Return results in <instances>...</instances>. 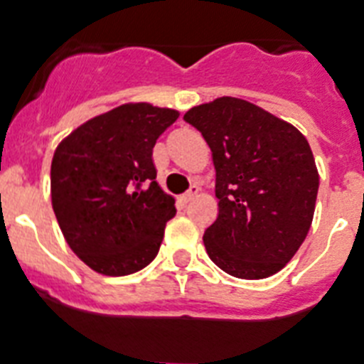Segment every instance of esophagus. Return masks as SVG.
Instances as JSON below:
<instances>
[{"instance_id":"34e87169","label":"esophagus","mask_w":364,"mask_h":364,"mask_svg":"<svg viewBox=\"0 0 364 364\" xmlns=\"http://www.w3.org/2000/svg\"><path fill=\"white\" fill-rule=\"evenodd\" d=\"M198 192H200V187H198V185H192V187H191V191H188V192H185V194H183V196L179 198V200H181L183 203H188V201H191V200H194V198L198 196Z\"/></svg>"}]
</instances>
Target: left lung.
<instances>
[{
  "label": "left lung",
  "instance_id": "left-lung-1",
  "mask_svg": "<svg viewBox=\"0 0 364 364\" xmlns=\"http://www.w3.org/2000/svg\"><path fill=\"white\" fill-rule=\"evenodd\" d=\"M183 118L213 151L218 216L203 235L210 261L240 279L274 276L313 222L320 179L309 142L294 125L239 97L192 107Z\"/></svg>",
  "mask_w": 364,
  "mask_h": 364
}]
</instances>
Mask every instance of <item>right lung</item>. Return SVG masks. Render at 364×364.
Returning <instances> with one entry per match:
<instances>
[{"instance_id": "add662e5", "label": "right lung", "mask_w": 364, "mask_h": 364, "mask_svg": "<svg viewBox=\"0 0 364 364\" xmlns=\"http://www.w3.org/2000/svg\"><path fill=\"white\" fill-rule=\"evenodd\" d=\"M173 109L125 103L94 116L57 146L51 205L72 252L103 276H129L154 261L176 200L155 181L154 146Z\"/></svg>"}]
</instances>
